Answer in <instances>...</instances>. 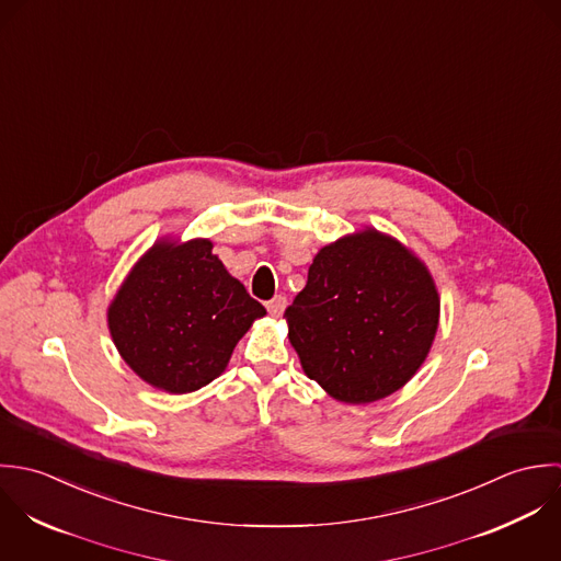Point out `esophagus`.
Returning <instances> with one entry per match:
<instances>
[{"label": "esophagus", "mask_w": 561, "mask_h": 561, "mask_svg": "<svg viewBox=\"0 0 561 561\" xmlns=\"http://www.w3.org/2000/svg\"><path fill=\"white\" fill-rule=\"evenodd\" d=\"M286 306H288L286 297H284V295H275V297L266 304V310H268L273 317H282L284 310H286Z\"/></svg>", "instance_id": "1"}]
</instances>
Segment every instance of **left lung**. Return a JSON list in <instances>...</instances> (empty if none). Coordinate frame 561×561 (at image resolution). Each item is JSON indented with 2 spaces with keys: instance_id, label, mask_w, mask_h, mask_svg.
Segmentation results:
<instances>
[{
  "instance_id": "1",
  "label": "left lung",
  "mask_w": 561,
  "mask_h": 561,
  "mask_svg": "<svg viewBox=\"0 0 561 561\" xmlns=\"http://www.w3.org/2000/svg\"><path fill=\"white\" fill-rule=\"evenodd\" d=\"M284 317L306 375L337 401L359 405L397 392L421 368L440 297L410 249L368 227L317 253Z\"/></svg>"
}]
</instances>
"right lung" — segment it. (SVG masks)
Segmentation results:
<instances>
[{
  "label": "right lung",
  "mask_w": 561,
  "mask_h": 561,
  "mask_svg": "<svg viewBox=\"0 0 561 561\" xmlns=\"http://www.w3.org/2000/svg\"><path fill=\"white\" fill-rule=\"evenodd\" d=\"M264 314L213 253L210 240H160L121 284L108 328L140 379L184 394L217 379L238 340Z\"/></svg>",
  "instance_id": "obj_1"
}]
</instances>
